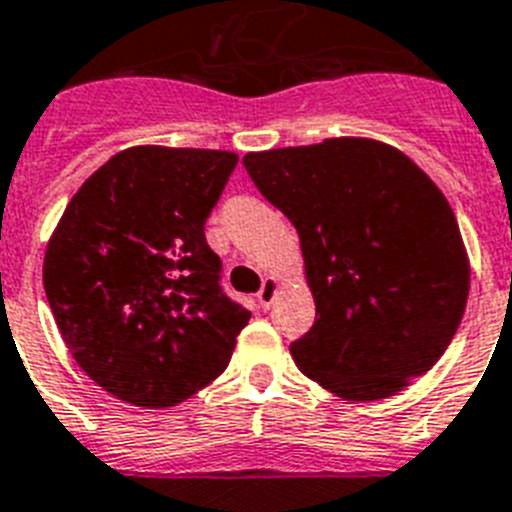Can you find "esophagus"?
I'll list each match as a JSON object with an SVG mask.
<instances>
[{
  "label": "esophagus",
  "instance_id": "obj_1",
  "mask_svg": "<svg viewBox=\"0 0 512 512\" xmlns=\"http://www.w3.org/2000/svg\"><path fill=\"white\" fill-rule=\"evenodd\" d=\"M277 293H280V280L277 277H266L261 290L256 293V301H259L261 308H269L274 303V298H277Z\"/></svg>",
  "mask_w": 512,
  "mask_h": 512
}]
</instances>
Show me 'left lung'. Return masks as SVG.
Masks as SVG:
<instances>
[{
  "label": "left lung",
  "instance_id": "left-lung-1",
  "mask_svg": "<svg viewBox=\"0 0 512 512\" xmlns=\"http://www.w3.org/2000/svg\"><path fill=\"white\" fill-rule=\"evenodd\" d=\"M298 230L316 322L295 366L345 400L398 395L442 358L468 301L458 219L416 162L374 138L243 156Z\"/></svg>",
  "mask_w": 512,
  "mask_h": 512
}]
</instances>
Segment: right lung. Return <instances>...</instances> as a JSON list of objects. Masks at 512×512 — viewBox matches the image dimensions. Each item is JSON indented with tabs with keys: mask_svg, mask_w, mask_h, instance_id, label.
<instances>
[{
	"mask_svg": "<svg viewBox=\"0 0 512 512\" xmlns=\"http://www.w3.org/2000/svg\"><path fill=\"white\" fill-rule=\"evenodd\" d=\"M238 154L133 146L70 198L44 290L78 366L117 400L170 408L230 363L251 311L219 287L204 235Z\"/></svg>",
	"mask_w": 512,
	"mask_h": 512,
	"instance_id": "1",
	"label": "right lung"
}]
</instances>
